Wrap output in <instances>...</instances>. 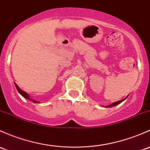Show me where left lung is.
Instances as JSON below:
<instances>
[{
    "label": "left lung",
    "mask_w": 150,
    "mask_h": 150,
    "mask_svg": "<svg viewBox=\"0 0 150 150\" xmlns=\"http://www.w3.org/2000/svg\"><path fill=\"white\" fill-rule=\"evenodd\" d=\"M126 98H125V99H126ZM125 99H123V100H118V101L115 102V103H113L110 104V105H107L106 107H112V106H114V105H118V104H119V103H121V102H122L123 100H125Z\"/></svg>",
    "instance_id": "left-lung-1"
}]
</instances>
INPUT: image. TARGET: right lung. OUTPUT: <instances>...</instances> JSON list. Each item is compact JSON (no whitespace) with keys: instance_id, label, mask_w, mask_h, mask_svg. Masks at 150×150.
<instances>
[{"instance_id":"add662e5","label":"right lung","mask_w":150,"mask_h":150,"mask_svg":"<svg viewBox=\"0 0 150 150\" xmlns=\"http://www.w3.org/2000/svg\"><path fill=\"white\" fill-rule=\"evenodd\" d=\"M14 84H15V86H16V88L17 91H18V93H19L21 94V95L22 96H23V98H26V99H29V100H31V101H32V102H34V103H39V102H38V101H36V100H33L32 98H31L29 97V94H28L27 93H26V92H25V91H22V90L20 89L19 87H18V86H17V85L15 83H14Z\"/></svg>"}]
</instances>
